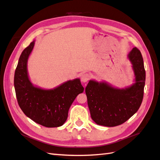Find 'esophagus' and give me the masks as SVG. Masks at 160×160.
I'll return each instance as SVG.
<instances>
[{
    "instance_id": "obj_1",
    "label": "esophagus",
    "mask_w": 160,
    "mask_h": 160,
    "mask_svg": "<svg viewBox=\"0 0 160 160\" xmlns=\"http://www.w3.org/2000/svg\"><path fill=\"white\" fill-rule=\"evenodd\" d=\"M89 79V75L88 73H84L81 75V80L83 83H86V82H88Z\"/></svg>"
}]
</instances>
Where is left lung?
Wrapping results in <instances>:
<instances>
[{
	"label": "left lung",
	"instance_id": "1",
	"mask_svg": "<svg viewBox=\"0 0 160 160\" xmlns=\"http://www.w3.org/2000/svg\"><path fill=\"white\" fill-rule=\"evenodd\" d=\"M132 64L134 83L119 89L105 81L91 79L85 88L91 117L99 125L118 126L137 112L142 104L146 81L141 52L133 47L128 55Z\"/></svg>",
	"mask_w": 160,
	"mask_h": 160
}]
</instances>
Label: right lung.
Returning <instances> with one entry per match:
<instances>
[{
  "instance_id": "obj_1",
  "label": "right lung",
  "mask_w": 160,
  "mask_h": 160,
  "mask_svg": "<svg viewBox=\"0 0 160 160\" xmlns=\"http://www.w3.org/2000/svg\"><path fill=\"white\" fill-rule=\"evenodd\" d=\"M35 41L23 50L14 72V85L19 107L28 118L42 126L57 128L63 125L76 97L84 91L80 79L69 80L51 89L34 85L27 70L28 57Z\"/></svg>"
}]
</instances>
